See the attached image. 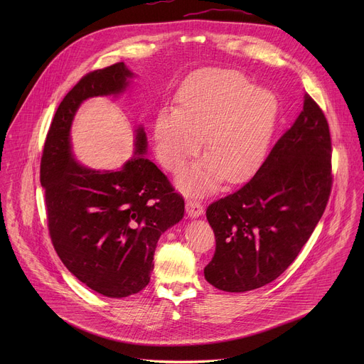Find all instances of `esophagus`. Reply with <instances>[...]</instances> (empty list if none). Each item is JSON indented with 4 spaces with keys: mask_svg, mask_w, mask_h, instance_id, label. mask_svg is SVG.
Wrapping results in <instances>:
<instances>
[{
    "mask_svg": "<svg viewBox=\"0 0 364 364\" xmlns=\"http://www.w3.org/2000/svg\"><path fill=\"white\" fill-rule=\"evenodd\" d=\"M186 212H187V215L190 218L196 219V218L203 215V204L198 200H196V198L187 200V203H186Z\"/></svg>",
    "mask_w": 364,
    "mask_h": 364,
    "instance_id": "1",
    "label": "esophagus"
}]
</instances>
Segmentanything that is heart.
Masks as SVG:
<instances>
[{
	"instance_id": "obj_1",
	"label": "heart",
	"mask_w": 364,
	"mask_h": 364,
	"mask_svg": "<svg viewBox=\"0 0 364 364\" xmlns=\"http://www.w3.org/2000/svg\"><path fill=\"white\" fill-rule=\"evenodd\" d=\"M278 114L275 95L235 69H205L178 93V108L164 107L154 122L155 149L170 171H180L203 145L207 152L181 178L204 193L223 178L236 183L261 161Z\"/></svg>"
}]
</instances>
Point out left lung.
Segmentation results:
<instances>
[{"instance_id":"obj_1","label":"left lung","mask_w":364,"mask_h":364,"mask_svg":"<svg viewBox=\"0 0 364 364\" xmlns=\"http://www.w3.org/2000/svg\"><path fill=\"white\" fill-rule=\"evenodd\" d=\"M331 138L309 95L291 128L237 191L205 210L216 252L205 281L246 292L275 281L298 256L320 222L331 193Z\"/></svg>"}]
</instances>
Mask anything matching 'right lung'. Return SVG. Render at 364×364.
Wrapping results in <instances>:
<instances>
[{
    "label": "right lung",
    "mask_w": 364,
    "mask_h": 364,
    "mask_svg": "<svg viewBox=\"0 0 364 364\" xmlns=\"http://www.w3.org/2000/svg\"><path fill=\"white\" fill-rule=\"evenodd\" d=\"M135 75L124 65L90 72L65 96L50 125L40 166L51 242L65 267L109 298L144 289L160 236L184 216V200L145 157L144 127L121 170H93L75 160L70 128L82 103L118 96Z\"/></svg>",
    "instance_id": "right-lung-1"
}]
</instances>
